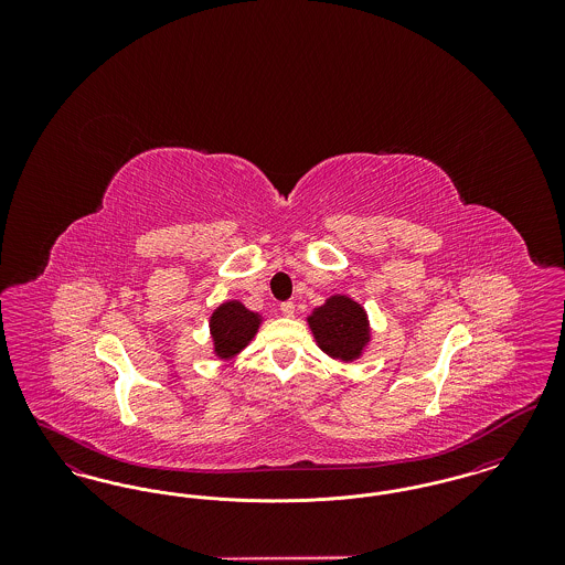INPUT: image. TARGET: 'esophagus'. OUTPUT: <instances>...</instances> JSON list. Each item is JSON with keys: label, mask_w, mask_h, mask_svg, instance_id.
Segmentation results:
<instances>
[{"label": "esophagus", "mask_w": 565, "mask_h": 565, "mask_svg": "<svg viewBox=\"0 0 565 565\" xmlns=\"http://www.w3.org/2000/svg\"><path fill=\"white\" fill-rule=\"evenodd\" d=\"M281 313L286 316V318H292L295 316V302L292 300H286V302H281Z\"/></svg>", "instance_id": "1"}]
</instances>
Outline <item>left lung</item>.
I'll return each mask as SVG.
<instances>
[{"label": "left lung", "mask_w": 565, "mask_h": 565, "mask_svg": "<svg viewBox=\"0 0 565 565\" xmlns=\"http://www.w3.org/2000/svg\"><path fill=\"white\" fill-rule=\"evenodd\" d=\"M309 326L318 345L345 362L360 358L371 339L366 311L350 296H330L309 316Z\"/></svg>", "instance_id": "obj_1"}]
</instances>
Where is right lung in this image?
I'll return each instance as SVG.
<instances>
[{
    "label": "right lung",
    "mask_w": 565,
    "mask_h": 565,
    "mask_svg": "<svg viewBox=\"0 0 565 565\" xmlns=\"http://www.w3.org/2000/svg\"><path fill=\"white\" fill-rule=\"evenodd\" d=\"M260 326V316L245 309L239 300H228L212 313L210 330L214 337L215 355L228 360L254 339Z\"/></svg>",
    "instance_id": "obj_1"
}]
</instances>
